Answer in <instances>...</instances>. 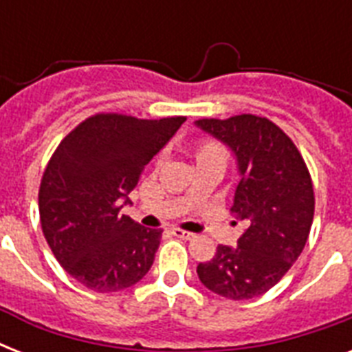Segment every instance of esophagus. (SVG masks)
<instances>
[{"label":"esophagus","mask_w":352,"mask_h":352,"mask_svg":"<svg viewBox=\"0 0 352 352\" xmlns=\"http://www.w3.org/2000/svg\"><path fill=\"white\" fill-rule=\"evenodd\" d=\"M171 234L175 235V237H179V239H193V234L192 232H186V230H181V228H173L171 230Z\"/></svg>","instance_id":"obj_1"}]
</instances>
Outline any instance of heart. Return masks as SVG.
<instances>
[{"mask_svg": "<svg viewBox=\"0 0 352 352\" xmlns=\"http://www.w3.org/2000/svg\"><path fill=\"white\" fill-rule=\"evenodd\" d=\"M215 149H221V148H217L215 144H203V146H201V149H199V155L210 153V151H215Z\"/></svg>", "mask_w": 352, "mask_h": 352, "instance_id": "heart-1", "label": "heart"}]
</instances>
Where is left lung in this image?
I'll return each mask as SVG.
<instances>
[{
	"label": "left lung",
	"mask_w": 352,
	"mask_h": 352,
	"mask_svg": "<svg viewBox=\"0 0 352 352\" xmlns=\"http://www.w3.org/2000/svg\"><path fill=\"white\" fill-rule=\"evenodd\" d=\"M195 126L234 151L239 170L232 214L246 221L237 246L219 245L199 263L201 283L243 301L270 290L300 257L314 217L311 173L294 142L274 122L256 115L201 118Z\"/></svg>",
	"instance_id": "1"
}]
</instances>
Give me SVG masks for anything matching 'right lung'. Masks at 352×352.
Returning a JSON list of instances; mask_svg holds the SVG:
<instances>
[{
  "instance_id": "obj_1",
  "label": "right lung",
  "mask_w": 352,
  "mask_h": 352,
  "mask_svg": "<svg viewBox=\"0 0 352 352\" xmlns=\"http://www.w3.org/2000/svg\"><path fill=\"white\" fill-rule=\"evenodd\" d=\"M184 120L98 113L52 153L38 193L41 230L65 272L87 289L124 290L153 265L162 230L138 225L120 210L146 164Z\"/></svg>"
}]
</instances>
